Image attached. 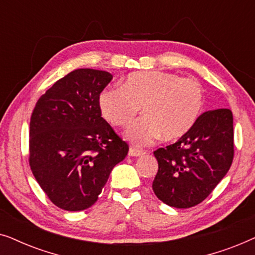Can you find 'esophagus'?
Wrapping results in <instances>:
<instances>
[{
    "mask_svg": "<svg viewBox=\"0 0 255 255\" xmlns=\"http://www.w3.org/2000/svg\"><path fill=\"white\" fill-rule=\"evenodd\" d=\"M128 155L131 156V157H137V156H142L144 155L143 150H140V149H136L134 147L129 148V151H128Z\"/></svg>",
    "mask_w": 255,
    "mask_h": 255,
    "instance_id": "obj_1",
    "label": "esophagus"
}]
</instances>
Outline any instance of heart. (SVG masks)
<instances>
[{"mask_svg": "<svg viewBox=\"0 0 255 255\" xmlns=\"http://www.w3.org/2000/svg\"><path fill=\"white\" fill-rule=\"evenodd\" d=\"M101 113L117 127H127L142 107L143 118L126 131L137 147L151 144L162 135L178 140L195 126L204 106V93L196 80L167 71H140L128 74L124 86L106 88L99 97Z\"/></svg>", "mask_w": 255, "mask_h": 255, "instance_id": "b5f03b06", "label": "heart"}]
</instances>
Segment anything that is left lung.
<instances>
[{
	"label": "left lung",
	"mask_w": 255,
	"mask_h": 255,
	"mask_svg": "<svg viewBox=\"0 0 255 255\" xmlns=\"http://www.w3.org/2000/svg\"><path fill=\"white\" fill-rule=\"evenodd\" d=\"M158 171L152 190L177 209L202 203L227 174L234 155L233 115L227 108L205 112L174 144L154 151Z\"/></svg>",
	"instance_id": "left-lung-1"
}]
</instances>
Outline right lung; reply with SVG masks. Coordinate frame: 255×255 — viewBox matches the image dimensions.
I'll use <instances>...</instances> for the list:
<instances>
[{"label":"right lung","mask_w":255,"mask_h":255,"mask_svg":"<svg viewBox=\"0 0 255 255\" xmlns=\"http://www.w3.org/2000/svg\"><path fill=\"white\" fill-rule=\"evenodd\" d=\"M113 76L74 70L37 101L30 120L29 164L50 201L83 211L98 201L128 144L101 117L99 97Z\"/></svg>","instance_id":"obj_1"}]
</instances>
